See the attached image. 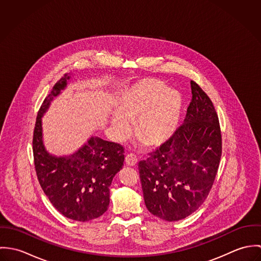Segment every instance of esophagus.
<instances>
[{
  "mask_svg": "<svg viewBox=\"0 0 261 261\" xmlns=\"http://www.w3.org/2000/svg\"><path fill=\"white\" fill-rule=\"evenodd\" d=\"M137 163H138V159H137V156L135 154H133V153L126 154V156H125V164L127 166L134 167V166L137 165Z\"/></svg>",
  "mask_w": 261,
  "mask_h": 261,
  "instance_id": "34e87169",
  "label": "esophagus"
}]
</instances>
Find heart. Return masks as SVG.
Masks as SVG:
<instances>
[{
    "mask_svg": "<svg viewBox=\"0 0 261 261\" xmlns=\"http://www.w3.org/2000/svg\"><path fill=\"white\" fill-rule=\"evenodd\" d=\"M182 97L174 89L152 78L140 80L124 89L112 116V134L123 141L130 132L128 121H135L138 138L150 147L167 143L176 133L180 120Z\"/></svg>",
    "mask_w": 261,
    "mask_h": 261,
    "instance_id": "heart-1",
    "label": "heart"
}]
</instances>
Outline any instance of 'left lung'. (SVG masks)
<instances>
[{
	"label": "left lung",
	"instance_id": "1",
	"mask_svg": "<svg viewBox=\"0 0 261 261\" xmlns=\"http://www.w3.org/2000/svg\"><path fill=\"white\" fill-rule=\"evenodd\" d=\"M192 99L184 123L147 160L139 163L145 204L166 221H178L205 201L217 175L222 139L209 96L191 80Z\"/></svg>",
	"mask_w": 261,
	"mask_h": 261
}]
</instances>
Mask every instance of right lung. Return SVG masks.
I'll list each match as a JSON object with an SVG mask.
<instances>
[{"label": "right lung", "mask_w": 261, "mask_h": 261, "mask_svg": "<svg viewBox=\"0 0 261 261\" xmlns=\"http://www.w3.org/2000/svg\"><path fill=\"white\" fill-rule=\"evenodd\" d=\"M69 79L70 75L65 74L56 82L38 112L33 154L38 181L52 205L65 217L85 222L98 218L108 210L110 187L122 169L124 149L97 137L89 138L70 155L56 156L45 149L42 117Z\"/></svg>", "instance_id": "1"}]
</instances>
